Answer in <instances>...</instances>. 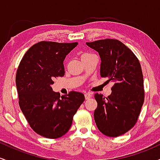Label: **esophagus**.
<instances>
[{
	"mask_svg": "<svg viewBox=\"0 0 160 160\" xmlns=\"http://www.w3.org/2000/svg\"><path fill=\"white\" fill-rule=\"evenodd\" d=\"M91 96H92V94H91L90 92H86V93H85V98L86 99V100H87V99L90 98Z\"/></svg>",
	"mask_w": 160,
	"mask_h": 160,
	"instance_id": "obj_1",
	"label": "esophagus"
}]
</instances>
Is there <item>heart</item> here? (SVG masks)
<instances>
[{"label": "heart", "instance_id": "b5f03b06", "mask_svg": "<svg viewBox=\"0 0 160 160\" xmlns=\"http://www.w3.org/2000/svg\"><path fill=\"white\" fill-rule=\"evenodd\" d=\"M89 54V53H84V54H82V57L83 56H86V55H88Z\"/></svg>", "mask_w": 160, "mask_h": 160}]
</instances>
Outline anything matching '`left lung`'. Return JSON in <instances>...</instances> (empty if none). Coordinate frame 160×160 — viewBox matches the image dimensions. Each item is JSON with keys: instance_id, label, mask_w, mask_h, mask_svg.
<instances>
[{"instance_id": "8db88e82", "label": "left lung", "mask_w": 160, "mask_h": 160, "mask_svg": "<svg viewBox=\"0 0 160 160\" xmlns=\"http://www.w3.org/2000/svg\"><path fill=\"white\" fill-rule=\"evenodd\" d=\"M86 45L98 52L100 75L113 82L111 94L95 93L94 119L98 130L109 137L127 132L136 123L144 100V80L138 59L120 40H99Z\"/></svg>"}]
</instances>
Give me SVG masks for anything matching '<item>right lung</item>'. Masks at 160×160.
I'll return each instance as SVG.
<instances>
[{
	"label": "right lung",
	"instance_id": "right-lung-1",
	"mask_svg": "<svg viewBox=\"0 0 160 160\" xmlns=\"http://www.w3.org/2000/svg\"><path fill=\"white\" fill-rule=\"evenodd\" d=\"M78 44L39 42L29 48L17 69L20 108L32 129L47 138L68 132L73 117L85 100L82 93L74 91L60 98L51 86L55 78L64 76V60Z\"/></svg>",
	"mask_w": 160,
	"mask_h": 160
}]
</instances>
